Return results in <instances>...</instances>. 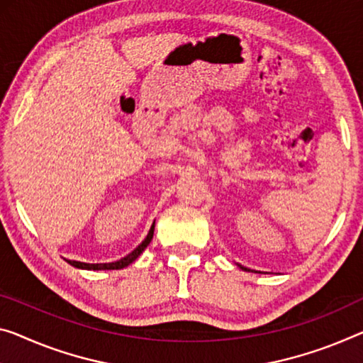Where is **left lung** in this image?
Segmentation results:
<instances>
[{"mask_svg":"<svg viewBox=\"0 0 363 363\" xmlns=\"http://www.w3.org/2000/svg\"><path fill=\"white\" fill-rule=\"evenodd\" d=\"M238 266H240V267H242V269H243V271H250V269H248V267H245V266H242V264H238Z\"/></svg>","mask_w":363,"mask_h":363,"instance_id":"8db88e82","label":"left lung"}]
</instances>
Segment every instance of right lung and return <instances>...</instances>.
I'll use <instances>...</instances> for the list:
<instances>
[{
    "label": "right lung",
    "mask_w": 363,
    "mask_h": 363,
    "mask_svg": "<svg viewBox=\"0 0 363 363\" xmlns=\"http://www.w3.org/2000/svg\"><path fill=\"white\" fill-rule=\"evenodd\" d=\"M154 225L155 222L152 224V227H150V230L147 233V237L143 240L141 245H138V247L133 250V252L125 256V258H121L118 261H115V263H100V264H91V263H81V261H71V259H66L71 266L74 267H79V269H94V271H100V269H123V267H126L128 264H131L133 261H135L139 255H141L144 252V248L147 247V245L150 243V240H152V235H154Z\"/></svg>",
    "instance_id": "right-lung-1"
}]
</instances>
